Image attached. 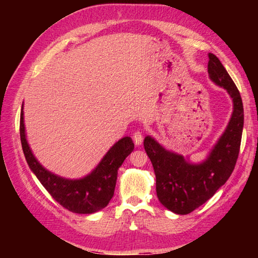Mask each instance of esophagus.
I'll list each match as a JSON object with an SVG mask.
<instances>
[{
  "label": "esophagus",
  "mask_w": 258,
  "mask_h": 258,
  "mask_svg": "<svg viewBox=\"0 0 258 258\" xmlns=\"http://www.w3.org/2000/svg\"><path fill=\"white\" fill-rule=\"evenodd\" d=\"M133 141L135 145L140 146L142 144V142H143V134L140 131H136V132L133 134Z\"/></svg>",
  "instance_id": "esophagus-1"
}]
</instances>
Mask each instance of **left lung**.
<instances>
[{"instance_id": "8db88e82", "label": "left lung", "mask_w": 258, "mask_h": 258, "mask_svg": "<svg viewBox=\"0 0 258 258\" xmlns=\"http://www.w3.org/2000/svg\"><path fill=\"white\" fill-rule=\"evenodd\" d=\"M208 75L212 82L226 90L233 101V113L224 133L201 163L166 150L147 135L146 154L154 167L156 193L167 210L185 215L195 211L226 183L236 164L244 126L242 97L236 85L216 55L208 54Z\"/></svg>"}]
</instances>
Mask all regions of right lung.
Listing matches in <instances>:
<instances>
[{"instance_id": "obj_1", "label": "right lung", "mask_w": 258, "mask_h": 258, "mask_svg": "<svg viewBox=\"0 0 258 258\" xmlns=\"http://www.w3.org/2000/svg\"><path fill=\"white\" fill-rule=\"evenodd\" d=\"M20 135L22 149L31 171L58 204L78 214H92L107 206L114 195L118 168L134 150L132 139L125 136L107 151L90 174L82 178L71 179L50 172L33 154L26 140L23 104L21 109Z\"/></svg>"}]
</instances>
